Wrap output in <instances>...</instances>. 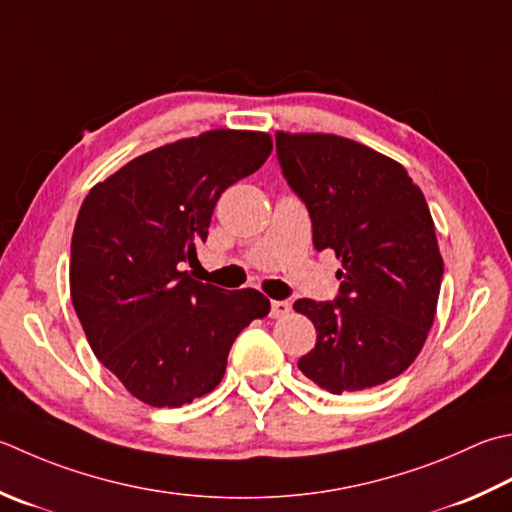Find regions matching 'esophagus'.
I'll use <instances>...</instances> for the list:
<instances>
[{
	"mask_svg": "<svg viewBox=\"0 0 512 512\" xmlns=\"http://www.w3.org/2000/svg\"><path fill=\"white\" fill-rule=\"evenodd\" d=\"M290 313V304L284 302V299H275V302H270V317L279 319V317H286Z\"/></svg>",
	"mask_w": 512,
	"mask_h": 512,
	"instance_id": "1",
	"label": "esophagus"
}]
</instances>
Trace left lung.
I'll return each mask as SVG.
<instances>
[{
  "mask_svg": "<svg viewBox=\"0 0 512 512\" xmlns=\"http://www.w3.org/2000/svg\"><path fill=\"white\" fill-rule=\"evenodd\" d=\"M277 159L313 222L317 250L342 259L333 302L297 299L317 330L297 366L333 395L402 375L433 326L444 262L424 193L402 164L337 135L277 133Z\"/></svg>",
  "mask_w": 512,
  "mask_h": 512,
  "instance_id": "left-lung-1",
  "label": "left lung"
}]
</instances>
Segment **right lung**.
<instances>
[{
	"instance_id": "obj_1",
	"label": "right lung",
	"mask_w": 512,
	"mask_h": 512,
	"mask_svg": "<svg viewBox=\"0 0 512 512\" xmlns=\"http://www.w3.org/2000/svg\"><path fill=\"white\" fill-rule=\"evenodd\" d=\"M273 142L208 130L133 159L90 188L70 242V297L86 339L139 402L177 408L222 382L237 335L268 315L253 288L197 282L217 199L253 175Z\"/></svg>"
}]
</instances>
